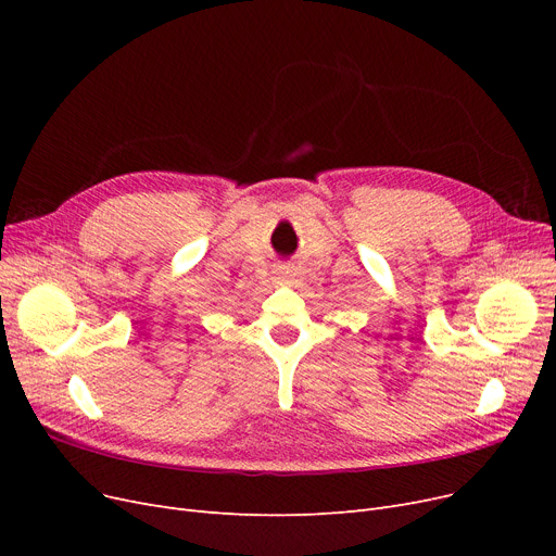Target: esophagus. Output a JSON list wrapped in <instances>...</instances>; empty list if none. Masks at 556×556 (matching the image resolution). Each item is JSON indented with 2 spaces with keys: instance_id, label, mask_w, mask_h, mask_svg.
Here are the masks:
<instances>
[{
  "instance_id": "esophagus-1",
  "label": "esophagus",
  "mask_w": 556,
  "mask_h": 556,
  "mask_svg": "<svg viewBox=\"0 0 556 556\" xmlns=\"http://www.w3.org/2000/svg\"><path fill=\"white\" fill-rule=\"evenodd\" d=\"M295 270H293V266H288V263H279V266H275V277L279 279V281H283V283H290V281H295Z\"/></svg>"
}]
</instances>
